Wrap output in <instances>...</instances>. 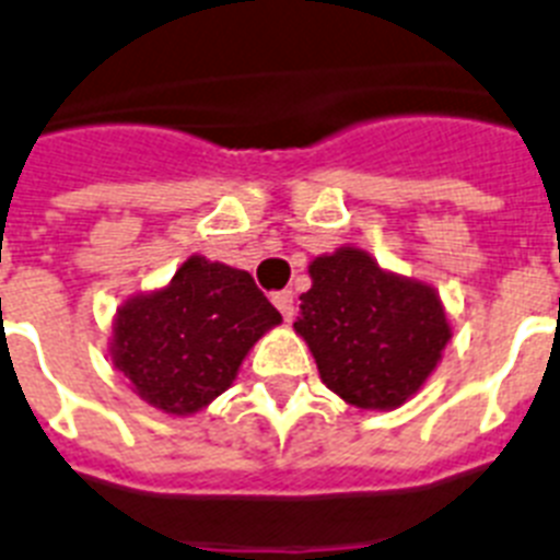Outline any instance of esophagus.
<instances>
[{
  "instance_id": "esophagus-1",
  "label": "esophagus",
  "mask_w": 560,
  "mask_h": 560,
  "mask_svg": "<svg viewBox=\"0 0 560 560\" xmlns=\"http://www.w3.org/2000/svg\"><path fill=\"white\" fill-rule=\"evenodd\" d=\"M271 303L277 305V312L283 314L285 323L294 319V294H291V291H277L275 298H271Z\"/></svg>"
}]
</instances>
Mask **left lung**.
I'll use <instances>...</instances> for the list:
<instances>
[{"mask_svg": "<svg viewBox=\"0 0 560 560\" xmlns=\"http://www.w3.org/2000/svg\"><path fill=\"white\" fill-rule=\"evenodd\" d=\"M308 277L294 331L326 388L360 410H396L417 396L453 337L439 291L351 243L314 257Z\"/></svg>", "mask_w": 560, "mask_h": 560, "instance_id": "8db88e82", "label": "left lung"}]
</instances>
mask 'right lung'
I'll use <instances>...</instances> for the list:
<instances>
[{
  "mask_svg": "<svg viewBox=\"0 0 560 560\" xmlns=\"http://www.w3.org/2000/svg\"><path fill=\"white\" fill-rule=\"evenodd\" d=\"M280 323L248 271L192 255L170 283L118 305L109 360L143 402L192 417L232 388L257 339Z\"/></svg>",
  "mask_w": 560,
  "mask_h": 560,
  "instance_id": "right-lung-1",
  "label": "right lung"
}]
</instances>
